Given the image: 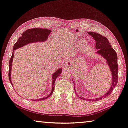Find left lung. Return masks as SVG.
<instances>
[{
  "label": "left lung",
  "mask_w": 128,
  "mask_h": 128,
  "mask_svg": "<svg viewBox=\"0 0 128 128\" xmlns=\"http://www.w3.org/2000/svg\"><path fill=\"white\" fill-rule=\"evenodd\" d=\"M88 34L91 35L96 42V48L98 49L97 52L101 55L106 60L108 65L112 73V84L111 88L109 91L104 96L101 97L96 98V101H99L105 97H107L113 92L114 88L116 87L118 82V63H117V56L115 50L112 48V46L106 38V37L98 33L94 32H89ZM75 89V88H74ZM81 98V97H80ZM84 100H88V99Z\"/></svg>",
  "instance_id": "1"
}]
</instances>
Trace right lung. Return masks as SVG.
Here are the masks:
<instances>
[{
	"mask_svg": "<svg viewBox=\"0 0 128 128\" xmlns=\"http://www.w3.org/2000/svg\"><path fill=\"white\" fill-rule=\"evenodd\" d=\"M51 30H48V29H43V28H31L28 29V30H26L24 32H23L21 36H20L17 42L15 43L14 46L13 50H14L15 49L19 48L24 46L25 44H30V43L32 42H44V41L48 39L49 34H50ZM13 56L14 54L13 52L12 54V56L10 58L9 61V71H8V78L9 80L11 82V84L12 85V84L11 82V67H12V62L13 60ZM62 72V69L60 68L55 73L53 74L52 77V90L51 93L49 94L48 96L46 97L40 98V99L38 100H38V101H42V100H44L52 95L53 93L54 89V85H55V81L58 76L60 75V74ZM33 101V100H32Z\"/></svg>",
	"mask_w": 128,
	"mask_h": 128,
	"instance_id": "add662e5",
	"label": "right lung"
}]
</instances>
